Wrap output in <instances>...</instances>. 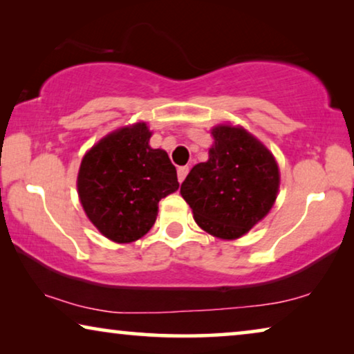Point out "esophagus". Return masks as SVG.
I'll return each instance as SVG.
<instances>
[{
	"label": "esophagus",
	"instance_id": "1",
	"mask_svg": "<svg viewBox=\"0 0 354 354\" xmlns=\"http://www.w3.org/2000/svg\"><path fill=\"white\" fill-rule=\"evenodd\" d=\"M187 173H189V167H179L178 168V181L183 183L184 179H186Z\"/></svg>",
	"mask_w": 354,
	"mask_h": 354
}]
</instances>
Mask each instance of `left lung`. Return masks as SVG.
<instances>
[{"label":"left lung","mask_w":354,"mask_h":354,"mask_svg":"<svg viewBox=\"0 0 354 354\" xmlns=\"http://www.w3.org/2000/svg\"><path fill=\"white\" fill-rule=\"evenodd\" d=\"M211 135L208 160L189 171L181 195L205 232L235 240L272 209L279 187L278 163L243 127L221 124Z\"/></svg>","instance_id":"8db88e82"}]
</instances>
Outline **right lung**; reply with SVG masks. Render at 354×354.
<instances>
[{"label":"right lung","instance_id":"add662e5","mask_svg":"<svg viewBox=\"0 0 354 354\" xmlns=\"http://www.w3.org/2000/svg\"><path fill=\"white\" fill-rule=\"evenodd\" d=\"M145 122L122 127L86 152L77 194L87 218L106 239L131 243L151 230L159 202L178 191L176 168L149 146Z\"/></svg>","mask_w":354,"mask_h":354}]
</instances>
